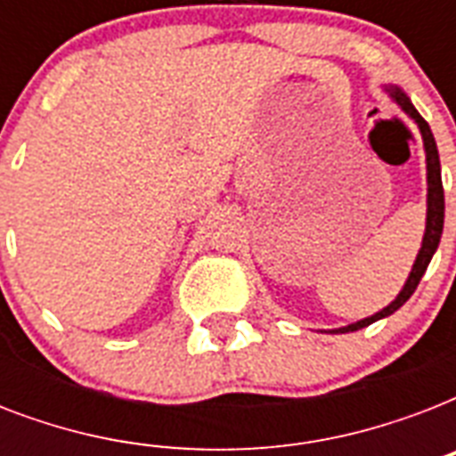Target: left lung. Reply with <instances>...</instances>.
<instances>
[{"instance_id":"left-lung-1","label":"left lung","mask_w":456,"mask_h":456,"mask_svg":"<svg viewBox=\"0 0 456 456\" xmlns=\"http://www.w3.org/2000/svg\"><path fill=\"white\" fill-rule=\"evenodd\" d=\"M390 96H393V99L400 103V109H403L404 113H407V116H410L411 120L419 125L421 137H424L426 163H428V215H426L424 243H421V250H419L417 263H414V267H411L410 279H407V284H404V289L400 291V296H397V298L393 300L388 307H383L381 312H376V314H371V317L362 319V322H354V324L338 329L340 333L357 331V329H364V326L374 324L376 319L388 317V314H393L395 310H400V307H403V305L410 300V296L417 291L419 281H421V277H424L426 267H428V263H431L433 253H436V248H438L440 234H443V222H445V193H443V179H440V156H438V146H436V139H433L431 127H428V123H426L424 118L419 116V110L411 106L410 96L403 94V92H400L397 87L390 89Z\"/></svg>"}]
</instances>
